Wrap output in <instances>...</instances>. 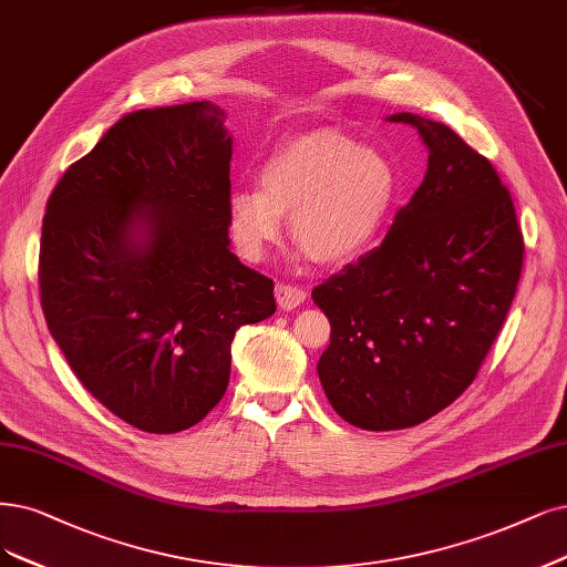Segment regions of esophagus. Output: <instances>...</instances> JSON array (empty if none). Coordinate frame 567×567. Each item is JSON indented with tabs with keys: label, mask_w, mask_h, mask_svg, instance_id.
<instances>
[{
	"label": "esophagus",
	"mask_w": 567,
	"mask_h": 567,
	"mask_svg": "<svg viewBox=\"0 0 567 567\" xmlns=\"http://www.w3.org/2000/svg\"><path fill=\"white\" fill-rule=\"evenodd\" d=\"M306 297H308V291L299 285H287V282L276 285V299L282 310H291V308L301 306L306 301Z\"/></svg>",
	"instance_id": "1"
}]
</instances>
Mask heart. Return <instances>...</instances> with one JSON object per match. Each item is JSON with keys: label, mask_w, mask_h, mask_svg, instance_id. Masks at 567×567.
I'll return each mask as SVG.
<instances>
[{"label": "heart", "mask_w": 567, "mask_h": 567, "mask_svg": "<svg viewBox=\"0 0 567 567\" xmlns=\"http://www.w3.org/2000/svg\"><path fill=\"white\" fill-rule=\"evenodd\" d=\"M400 196L392 161L337 131L289 137L261 165V186H236L226 200L230 243L259 261L291 215V240L318 264H343L375 238Z\"/></svg>", "instance_id": "heart-1"}]
</instances>
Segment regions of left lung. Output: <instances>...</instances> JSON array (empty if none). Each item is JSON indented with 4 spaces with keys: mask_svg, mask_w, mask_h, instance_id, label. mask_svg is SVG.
<instances>
[{
    "mask_svg": "<svg viewBox=\"0 0 567 567\" xmlns=\"http://www.w3.org/2000/svg\"><path fill=\"white\" fill-rule=\"evenodd\" d=\"M427 173L383 243L312 289L331 322L329 404L362 430H404L453 404L505 324L523 268L509 188L449 125L411 112Z\"/></svg>",
    "mask_w": 567,
    "mask_h": 567,
    "instance_id": "1",
    "label": "left lung"
}]
</instances>
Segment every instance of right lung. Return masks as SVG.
<instances>
[{
  "label": "right lung",
  "instance_id": "1",
  "mask_svg": "<svg viewBox=\"0 0 567 567\" xmlns=\"http://www.w3.org/2000/svg\"><path fill=\"white\" fill-rule=\"evenodd\" d=\"M213 102L118 118L47 203L39 295L76 379L128 425L173 434L226 392L230 341L276 312L228 249L230 135Z\"/></svg>",
  "mask_w": 567,
  "mask_h": 567
}]
</instances>
